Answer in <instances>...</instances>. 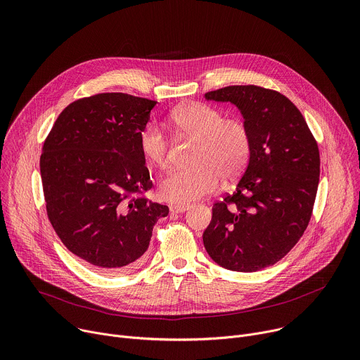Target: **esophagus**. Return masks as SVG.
<instances>
[{"label":"esophagus","mask_w":360,"mask_h":360,"mask_svg":"<svg viewBox=\"0 0 360 360\" xmlns=\"http://www.w3.org/2000/svg\"><path fill=\"white\" fill-rule=\"evenodd\" d=\"M191 207L189 205H184V203H178V205H171L169 207V210H171V212L172 214H182V212H185V211H188Z\"/></svg>","instance_id":"34e87169"}]
</instances>
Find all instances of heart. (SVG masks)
Masks as SVG:
<instances>
[{
  "label": "heart",
  "instance_id": "heart-1",
  "mask_svg": "<svg viewBox=\"0 0 360 360\" xmlns=\"http://www.w3.org/2000/svg\"><path fill=\"white\" fill-rule=\"evenodd\" d=\"M167 125L195 142L189 157L192 165L169 171L160 182L165 199L175 203L193 202L217 191L221 176L232 181L248 168L253 152V135L245 120L225 118L217 108L192 102L175 108ZM139 149L152 165H168L169 145L157 127H146L141 132Z\"/></svg>",
  "mask_w": 360,
  "mask_h": 360
}]
</instances>
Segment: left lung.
Instances as JSON below:
<instances>
[{
  "instance_id": "8db88e82",
  "label": "left lung",
  "mask_w": 360,
  "mask_h": 360,
  "mask_svg": "<svg viewBox=\"0 0 360 360\" xmlns=\"http://www.w3.org/2000/svg\"><path fill=\"white\" fill-rule=\"evenodd\" d=\"M235 104L253 135V152L233 193L212 207L203 246L222 268L256 272L275 265L309 225L319 185L315 136L293 102L258 85L205 94Z\"/></svg>"
}]
</instances>
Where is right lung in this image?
<instances>
[{"instance_id":"right-lung-1","label":"right lung","mask_w":360,"mask_h":360,"mask_svg":"<svg viewBox=\"0 0 360 360\" xmlns=\"http://www.w3.org/2000/svg\"><path fill=\"white\" fill-rule=\"evenodd\" d=\"M157 101L122 92L77 99L60 114L39 158L48 219L61 242L102 274L129 271L167 205L152 202L139 149Z\"/></svg>"}]
</instances>
